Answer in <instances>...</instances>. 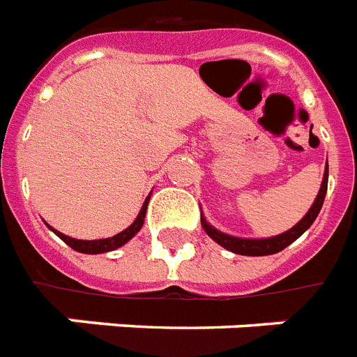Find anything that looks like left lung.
Returning <instances> with one entry per match:
<instances>
[{
	"label": "left lung",
	"instance_id": "obj_1",
	"mask_svg": "<svg viewBox=\"0 0 357 357\" xmlns=\"http://www.w3.org/2000/svg\"><path fill=\"white\" fill-rule=\"evenodd\" d=\"M328 190V162L324 167V176H322V183L321 189H319V195H317L315 202L311 204L310 211L305 213L300 222H296L291 229L283 231L280 235H274V237H266V238H243V237H235V235H228L217 229L215 226L207 222L206 217L202 215V228L206 229V234L218 243L222 248L234 252V254L238 255H272L282 252L283 248H287L289 244L294 243L300 235L304 234L305 229L311 228V224L315 222V218L319 217V213L322 209V204H324V196H326Z\"/></svg>",
	"mask_w": 357,
	"mask_h": 357
}]
</instances>
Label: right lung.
<instances>
[{
	"label": "right lung",
	"mask_w": 357,
	"mask_h": 357,
	"mask_svg": "<svg viewBox=\"0 0 357 357\" xmlns=\"http://www.w3.org/2000/svg\"><path fill=\"white\" fill-rule=\"evenodd\" d=\"M150 196H151V192L146 196L144 204H142V207H140V213L137 215V218L133 220V224H131V226H128V228L123 229V231H120V234L113 235V237H109V238H98V241H81V238H72V237H68V235L61 234V231H57V229L52 228V226H47V228L52 229L53 234L57 235L59 238H63L64 243L68 244L70 248H74L75 252H81V254H103V252H111V250H116V248H120V246H123V244L128 243V241H131L135 235L139 234L140 228H142V224H144L146 209H148Z\"/></svg>",
	"instance_id": "add662e5"
}]
</instances>
